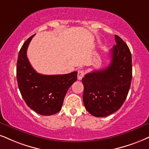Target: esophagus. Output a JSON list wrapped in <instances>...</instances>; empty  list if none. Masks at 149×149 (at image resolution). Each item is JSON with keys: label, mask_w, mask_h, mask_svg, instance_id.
<instances>
[{"label": "esophagus", "mask_w": 149, "mask_h": 149, "mask_svg": "<svg viewBox=\"0 0 149 149\" xmlns=\"http://www.w3.org/2000/svg\"><path fill=\"white\" fill-rule=\"evenodd\" d=\"M84 74H85V72H84V70H79V72H78V74H77V78H78V79H79V80L81 79L84 77Z\"/></svg>", "instance_id": "esophagus-1"}]
</instances>
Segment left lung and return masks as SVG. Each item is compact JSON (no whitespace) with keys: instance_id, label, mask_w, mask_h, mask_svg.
<instances>
[{"instance_id":"1","label":"left lung","mask_w":149,"mask_h":149,"mask_svg":"<svg viewBox=\"0 0 149 149\" xmlns=\"http://www.w3.org/2000/svg\"><path fill=\"white\" fill-rule=\"evenodd\" d=\"M116 45L111 49L107 68L86 74L82 79L83 101L87 111L104 117L118 111L125 102L132 80V56L126 43L115 35Z\"/></svg>"}]
</instances>
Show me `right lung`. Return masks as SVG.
I'll return each mask as SVG.
<instances>
[{
  "label": "right lung",
  "mask_w": 149,
  "mask_h": 149,
  "mask_svg": "<svg viewBox=\"0 0 149 149\" xmlns=\"http://www.w3.org/2000/svg\"><path fill=\"white\" fill-rule=\"evenodd\" d=\"M34 36L27 38L18 53V86L24 101L31 109L41 115H52L61 109L66 93L77 79V72L56 75L36 72L27 57V47Z\"/></svg>",
  "instance_id": "right-lung-1"
}]
</instances>
